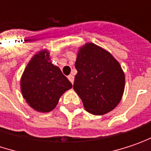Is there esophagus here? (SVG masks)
<instances>
[{
  "label": "esophagus",
  "instance_id": "1",
  "mask_svg": "<svg viewBox=\"0 0 151 151\" xmlns=\"http://www.w3.org/2000/svg\"><path fill=\"white\" fill-rule=\"evenodd\" d=\"M68 78H69V80L70 81V82L73 84L74 83V79H75V77H74V76H72V75H70L69 76H68Z\"/></svg>",
  "mask_w": 151,
  "mask_h": 151
}]
</instances>
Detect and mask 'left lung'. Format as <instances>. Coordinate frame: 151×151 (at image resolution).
<instances>
[{"mask_svg": "<svg viewBox=\"0 0 151 151\" xmlns=\"http://www.w3.org/2000/svg\"><path fill=\"white\" fill-rule=\"evenodd\" d=\"M74 90L87 112L103 115L119 103L124 89V75L119 62L94 44L82 46L76 61Z\"/></svg>", "mask_w": 151, "mask_h": 151, "instance_id": "1", "label": "left lung"}]
</instances>
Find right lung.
<instances>
[{"mask_svg":"<svg viewBox=\"0 0 151 151\" xmlns=\"http://www.w3.org/2000/svg\"><path fill=\"white\" fill-rule=\"evenodd\" d=\"M24 99L33 109L47 113L72 84L58 67L53 65L46 50L36 54L27 64L20 81Z\"/></svg>","mask_w":151,"mask_h":151,"instance_id":"1","label":"right lung"}]
</instances>
